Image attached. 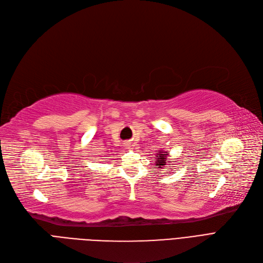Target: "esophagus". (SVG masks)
<instances>
[{"label": "esophagus", "instance_id": "1", "mask_svg": "<svg viewBox=\"0 0 263 263\" xmlns=\"http://www.w3.org/2000/svg\"><path fill=\"white\" fill-rule=\"evenodd\" d=\"M129 147H130V144L127 143V144H126V148H129Z\"/></svg>", "mask_w": 263, "mask_h": 263}]
</instances>
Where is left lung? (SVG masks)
Listing matches in <instances>:
<instances>
[{"mask_svg": "<svg viewBox=\"0 0 263 263\" xmlns=\"http://www.w3.org/2000/svg\"><path fill=\"white\" fill-rule=\"evenodd\" d=\"M167 159V155L165 151H159V153H157V158H156V167L157 168H160V170H163L166 165H172L171 164V161H166ZM166 170V168H164Z\"/></svg>", "mask_w": 263, "mask_h": 263, "instance_id": "8db88e82", "label": "left lung"}]
</instances>
